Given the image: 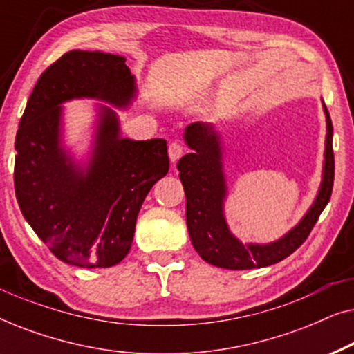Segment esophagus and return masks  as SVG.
Wrapping results in <instances>:
<instances>
[{"label":"esophagus","mask_w":354,"mask_h":354,"mask_svg":"<svg viewBox=\"0 0 354 354\" xmlns=\"http://www.w3.org/2000/svg\"><path fill=\"white\" fill-rule=\"evenodd\" d=\"M169 158H171L172 162H177L178 159H180V156L183 154V147L180 143L177 142H172L171 145H169Z\"/></svg>","instance_id":"esophagus-1"}]
</instances>
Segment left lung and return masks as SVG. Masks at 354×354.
I'll use <instances>...</instances> for the list:
<instances>
[{"label": "left lung", "mask_w": 354, "mask_h": 354, "mask_svg": "<svg viewBox=\"0 0 354 354\" xmlns=\"http://www.w3.org/2000/svg\"><path fill=\"white\" fill-rule=\"evenodd\" d=\"M326 114V149H324L322 180L313 205L287 234L270 243H243L232 234L225 219V200L229 188L224 172V138L211 122H192L185 127L183 140L192 149L177 164L178 177L187 196V227L193 248L206 263L216 268L245 270L266 268L282 261L298 250L327 206L332 195L333 127Z\"/></svg>", "instance_id": "obj_1"}]
</instances>
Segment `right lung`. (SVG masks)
I'll use <instances>...</instances> for the list:
<instances>
[{
    "label": "right lung",
    "instance_id": "1",
    "mask_svg": "<svg viewBox=\"0 0 354 354\" xmlns=\"http://www.w3.org/2000/svg\"><path fill=\"white\" fill-rule=\"evenodd\" d=\"M135 98L137 80L124 56L72 50L43 72L27 101L16 135V198L33 232L71 266L119 264L145 198L169 171L166 140L120 133L113 108L127 109ZM74 99L102 101L82 158L64 143L62 104Z\"/></svg>",
    "mask_w": 354,
    "mask_h": 354
}]
</instances>
